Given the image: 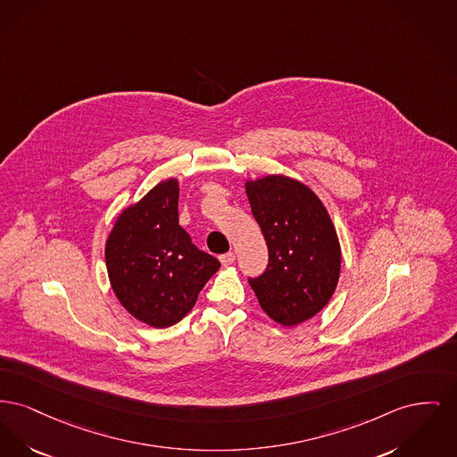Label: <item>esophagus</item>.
Wrapping results in <instances>:
<instances>
[{"mask_svg": "<svg viewBox=\"0 0 457 457\" xmlns=\"http://www.w3.org/2000/svg\"><path fill=\"white\" fill-rule=\"evenodd\" d=\"M220 259V264L222 266H231L233 262H235V259H237V255L233 253V252H228V253H224V255H220L219 257Z\"/></svg>", "mask_w": 457, "mask_h": 457, "instance_id": "34e87169", "label": "esophagus"}]
</instances>
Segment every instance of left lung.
Wrapping results in <instances>:
<instances>
[{
  "instance_id": "1",
  "label": "left lung",
  "mask_w": 457,
  "mask_h": 457,
  "mask_svg": "<svg viewBox=\"0 0 457 457\" xmlns=\"http://www.w3.org/2000/svg\"><path fill=\"white\" fill-rule=\"evenodd\" d=\"M245 193L269 248L266 272L248 279L262 311L292 328L314 318L337 290L342 250L321 198L302 181L268 174Z\"/></svg>"
}]
</instances>
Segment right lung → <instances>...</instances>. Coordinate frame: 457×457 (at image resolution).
<instances>
[{
  "mask_svg": "<svg viewBox=\"0 0 457 457\" xmlns=\"http://www.w3.org/2000/svg\"><path fill=\"white\" fill-rule=\"evenodd\" d=\"M179 179L169 178L117 215L105 243L117 300L152 328L181 321L220 262L198 250L178 217Z\"/></svg>",
  "mask_w": 457,
  "mask_h": 457,
  "instance_id": "right-lung-1",
  "label": "right lung"
}]
</instances>
